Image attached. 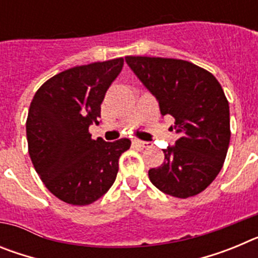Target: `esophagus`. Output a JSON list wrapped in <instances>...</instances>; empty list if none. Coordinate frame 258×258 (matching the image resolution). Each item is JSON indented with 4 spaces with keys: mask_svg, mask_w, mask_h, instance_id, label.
<instances>
[{
    "mask_svg": "<svg viewBox=\"0 0 258 258\" xmlns=\"http://www.w3.org/2000/svg\"><path fill=\"white\" fill-rule=\"evenodd\" d=\"M133 145L136 147H140V149H149L152 146L151 142H145V141H134Z\"/></svg>",
    "mask_w": 258,
    "mask_h": 258,
    "instance_id": "esophagus-1",
    "label": "esophagus"
}]
</instances>
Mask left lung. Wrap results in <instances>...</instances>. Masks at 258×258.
Returning <instances> with one entry per match:
<instances>
[{"mask_svg":"<svg viewBox=\"0 0 258 258\" xmlns=\"http://www.w3.org/2000/svg\"><path fill=\"white\" fill-rule=\"evenodd\" d=\"M156 97L161 115L174 117L175 146L164 163L149 170L150 181L174 198L198 195L217 177L230 143V109L217 79L191 61L159 56H125Z\"/></svg>","mask_w":258,"mask_h":258,"instance_id":"obj_1","label":"left lung"}]
</instances>
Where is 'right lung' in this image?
<instances>
[{
  "label": "right lung",
  "mask_w": 258,
  "mask_h": 258,
  "mask_svg": "<svg viewBox=\"0 0 258 258\" xmlns=\"http://www.w3.org/2000/svg\"><path fill=\"white\" fill-rule=\"evenodd\" d=\"M116 58L76 66L40 86L27 117L28 152L47 190L61 202L88 206L109 190L127 138L93 140L89 126L99 124L107 89L121 71Z\"/></svg>",
  "instance_id": "obj_1"
}]
</instances>
